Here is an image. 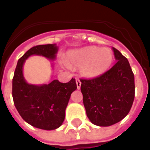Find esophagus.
<instances>
[{
    "mask_svg": "<svg viewBox=\"0 0 150 150\" xmlns=\"http://www.w3.org/2000/svg\"><path fill=\"white\" fill-rule=\"evenodd\" d=\"M76 85H77V88L79 89L80 87H81V81L79 80V79H76Z\"/></svg>",
    "mask_w": 150,
    "mask_h": 150,
    "instance_id": "esophagus-1",
    "label": "esophagus"
}]
</instances>
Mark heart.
<instances>
[{"label":"heart","mask_w":150,"mask_h":150,"mask_svg":"<svg viewBox=\"0 0 150 150\" xmlns=\"http://www.w3.org/2000/svg\"><path fill=\"white\" fill-rule=\"evenodd\" d=\"M69 64L81 66L80 71L86 77L94 78L107 71L113 60V53L108 48L90 46L84 49L70 51L67 55Z\"/></svg>","instance_id":"obj_1"}]
</instances>
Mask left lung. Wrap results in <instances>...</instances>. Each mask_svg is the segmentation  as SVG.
Segmentation results:
<instances>
[{
  "mask_svg": "<svg viewBox=\"0 0 150 150\" xmlns=\"http://www.w3.org/2000/svg\"><path fill=\"white\" fill-rule=\"evenodd\" d=\"M116 62L100 76L80 79L86 113L92 124L110 126L124 119L135 96L134 75L128 59L112 47Z\"/></svg>",
  "mask_w": 150,
  "mask_h": 150,
  "instance_id": "8db88e82",
  "label": "left lung"
}]
</instances>
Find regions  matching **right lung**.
Wrapping results in <instances>:
<instances>
[{"instance_id":"right-lung-1","label":"right lung","mask_w":150,"mask_h":150,"mask_svg":"<svg viewBox=\"0 0 150 150\" xmlns=\"http://www.w3.org/2000/svg\"><path fill=\"white\" fill-rule=\"evenodd\" d=\"M57 52L55 44L32 47L18 60L13 78L12 94L15 107L25 121L38 129L53 130L62 125L66 108L77 85L73 78L65 83L54 79L48 84H29L25 80L22 67L30 55L54 59Z\"/></svg>"}]
</instances>
